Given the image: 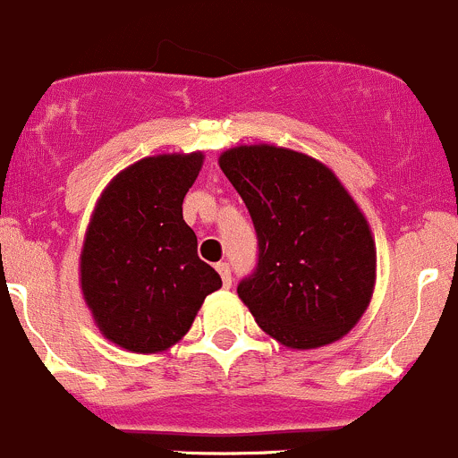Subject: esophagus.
<instances>
[{
	"mask_svg": "<svg viewBox=\"0 0 458 458\" xmlns=\"http://www.w3.org/2000/svg\"><path fill=\"white\" fill-rule=\"evenodd\" d=\"M216 269H218V274H220V278H223L225 287H231V267H229V262H218V265H216Z\"/></svg>",
	"mask_w": 458,
	"mask_h": 458,
	"instance_id": "esophagus-1",
	"label": "esophagus"
}]
</instances>
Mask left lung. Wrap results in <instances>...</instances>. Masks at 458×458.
<instances>
[{"label":"left lung","instance_id":"left-lung-1","mask_svg":"<svg viewBox=\"0 0 458 458\" xmlns=\"http://www.w3.org/2000/svg\"><path fill=\"white\" fill-rule=\"evenodd\" d=\"M220 169L247 205L258 262L238 296L289 350L345 336L368 310L377 247L368 218L332 169L274 144L225 151Z\"/></svg>","mask_w":458,"mask_h":458}]
</instances>
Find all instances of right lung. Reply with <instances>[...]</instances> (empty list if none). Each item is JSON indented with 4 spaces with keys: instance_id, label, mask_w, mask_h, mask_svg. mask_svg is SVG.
<instances>
[{
    "instance_id": "add662e5",
    "label": "right lung",
    "mask_w": 458,
    "mask_h": 458,
    "mask_svg": "<svg viewBox=\"0 0 458 458\" xmlns=\"http://www.w3.org/2000/svg\"><path fill=\"white\" fill-rule=\"evenodd\" d=\"M202 160L200 151L144 157L120 171L95 205L80 256L81 293L99 332L122 350H169L223 287L182 218Z\"/></svg>"
}]
</instances>
